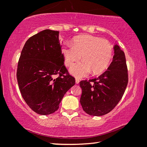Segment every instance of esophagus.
Here are the masks:
<instances>
[{"label":"esophagus","instance_id":"esophagus-1","mask_svg":"<svg viewBox=\"0 0 147 147\" xmlns=\"http://www.w3.org/2000/svg\"><path fill=\"white\" fill-rule=\"evenodd\" d=\"M75 82H76V84H79V82H80V80L79 79H78V78H76L75 79Z\"/></svg>","mask_w":147,"mask_h":147}]
</instances>
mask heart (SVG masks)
<instances>
[{"instance_id":"obj_1","label":"heart","mask_w":147,"mask_h":147,"mask_svg":"<svg viewBox=\"0 0 147 147\" xmlns=\"http://www.w3.org/2000/svg\"><path fill=\"white\" fill-rule=\"evenodd\" d=\"M64 63L71 67L81 58L82 61L71 67L70 73L78 78L86 76L92 71L100 74L108 68L112 58L113 49L109 42L91 35H80L73 39L72 45L61 47Z\"/></svg>"}]
</instances>
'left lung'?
Instances as JSON below:
<instances>
[{"instance_id": "8db88e82", "label": "left lung", "mask_w": 147, "mask_h": 147, "mask_svg": "<svg viewBox=\"0 0 147 147\" xmlns=\"http://www.w3.org/2000/svg\"><path fill=\"white\" fill-rule=\"evenodd\" d=\"M113 61L108 70L96 78L80 82L82 93L80 102L84 111L102 116L112 110L123 97L128 81L125 54L114 45Z\"/></svg>"}]
</instances>
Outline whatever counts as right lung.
<instances>
[{
    "label": "right lung",
    "instance_id": "right-lung-1",
    "mask_svg": "<svg viewBox=\"0 0 147 147\" xmlns=\"http://www.w3.org/2000/svg\"><path fill=\"white\" fill-rule=\"evenodd\" d=\"M61 47L59 32L47 29L30 38L21 51L17 71L19 90L39 115L58 110L64 94L75 84L64 65Z\"/></svg>",
    "mask_w": 147,
    "mask_h": 147
}]
</instances>
